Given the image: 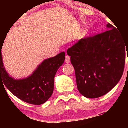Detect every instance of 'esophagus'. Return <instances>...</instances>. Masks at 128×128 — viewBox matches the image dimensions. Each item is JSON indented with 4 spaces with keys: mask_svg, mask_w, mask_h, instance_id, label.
<instances>
[{
    "mask_svg": "<svg viewBox=\"0 0 128 128\" xmlns=\"http://www.w3.org/2000/svg\"><path fill=\"white\" fill-rule=\"evenodd\" d=\"M66 63H68L70 62V57L68 55H66V59H65Z\"/></svg>",
    "mask_w": 128,
    "mask_h": 128,
    "instance_id": "34e87169",
    "label": "esophagus"
}]
</instances>
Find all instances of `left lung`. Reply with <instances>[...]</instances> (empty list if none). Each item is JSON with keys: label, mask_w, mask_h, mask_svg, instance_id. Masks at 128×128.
<instances>
[{"label": "left lung", "mask_w": 128, "mask_h": 128, "mask_svg": "<svg viewBox=\"0 0 128 128\" xmlns=\"http://www.w3.org/2000/svg\"><path fill=\"white\" fill-rule=\"evenodd\" d=\"M79 41L67 50L74 70L79 92L90 99L106 94L123 75L128 46L118 28Z\"/></svg>", "instance_id": "left-lung-1"}]
</instances>
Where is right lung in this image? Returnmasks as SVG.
Here are the masks:
<instances>
[{
  "label": "right lung",
  "mask_w": 128,
  "mask_h": 128,
  "mask_svg": "<svg viewBox=\"0 0 128 128\" xmlns=\"http://www.w3.org/2000/svg\"><path fill=\"white\" fill-rule=\"evenodd\" d=\"M2 46L0 44V80L2 79L7 88L22 100L35 105L45 103L54 92V78L64 62L65 53L61 52L55 57L44 60L28 78L15 80L9 76L4 67Z\"/></svg>",
  "instance_id": "add662e5"
}]
</instances>
